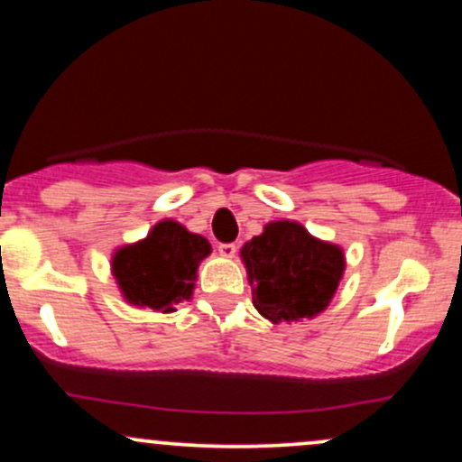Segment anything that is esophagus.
<instances>
[{
  "label": "esophagus",
  "instance_id": "34e87169",
  "mask_svg": "<svg viewBox=\"0 0 462 462\" xmlns=\"http://www.w3.org/2000/svg\"><path fill=\"white\" fill-rule=\"evenodd\" d=\"M219 254L224 258H235L236 256V245H235V243H221Z\"/></svg>",
  "mask_w": 462,
  "mask_h": 462
}]
</instances>
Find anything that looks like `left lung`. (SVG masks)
<instances>
[{
    "mask_svg": "<svg viewBox=\"0 0 462 462\" xmlns=\"http://www.w3.org/2000/svg\"><path fill=\"white\" fill-rule=\"evenodd\" d=\"M252 300L272 323L312 319L337 293L346 254L312 236L298 221H272L241 247Z\"/></svg>",
    "mask_w": 462,
    "mask_h": 462,
    "instance_id": "8db88e82",
    "label": "left lung"
}]
</instances>
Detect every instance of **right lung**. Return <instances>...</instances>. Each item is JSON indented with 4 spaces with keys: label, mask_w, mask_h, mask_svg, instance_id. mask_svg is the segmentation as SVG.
Returning <instances> with one entry per match:
<instances>
[{
    "label": "right lung",
    "mask_w": 462,
    "mask_h": 462,
    "mask_svg": "<svg viewBox=\"0 0 462 462\" xmlns=\"http://www.w3.org/2000/svg\"><path fill=\"white\" fill-rule=\"evenodd\" d=\"M210 249L208 238L162 219L145 238L115 249L110 269L128 304L173 312L180 301L193 298L198 267Z\"/></svg>",
    "instance_id": "add662e5"
}]
</instances>
